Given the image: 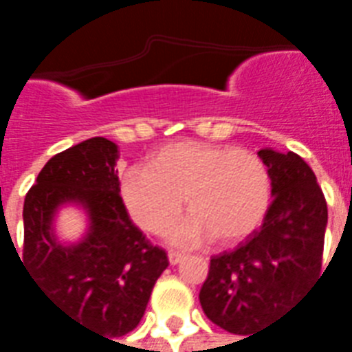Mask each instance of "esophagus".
Listing matches in <instances>:
<instances>
[{
    "mask_svg": "<svg viewBox=\"0 0 352 352\" xmlns=\"http://www.w3.org/2000/svg\"><path fill=\"white\" fill-rule=\"evenodd\" d=\"M168 258H169V264L175 265V264H181L184 260V254L183 252H177V251H169L168 252Z\"/></svg>",
    "mask_w": 352,
    "mask_h": 352,
    "instance_id": "34e87169",
    "label": "esophagus"
}]
</instances>
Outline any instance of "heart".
<instances>
[{
	"instance_id": "1",
	"label": "heart",
	"mask_w": 352,
	"mask_h": 352,
	"mask_svg": "<svg viewBox=\"0 0 352 352\" xmlns=\"http://www.w3.org/2000/svg\"><path fill=\"white\" fill-rule=\"evenodd\" d=\"M270 173L260 156L243 148L177 141L153 154L148 169L126 171L120 196L131 221L148 234H162L183 209L168 241L196 247L241 241L258 228L270 206Z\"/></svg>"
}]
</instances>
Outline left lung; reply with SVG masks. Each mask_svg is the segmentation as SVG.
I'll return each instance as SVG.
<instances>
[{"instance_id": "left-lung-1", "label": "left lung", "mask_w": 352, "mask_h": 352, "mask_svg": "<svg viewBox=\"0 0 352 352\" xmlns=\"http://www.w3.org/2000/svg\"><path fill=\"white\" fill-rule=\"evenodd\" d=\"M258 156L272 179L264 224L237 249L211 258L199 290L207 318L237 336L258 333L317 279L328 224L324 194L298 154L262 148Z\"/></svg>"}]
</instances>
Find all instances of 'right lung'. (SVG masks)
I'll return each instance as SVG.
<instances>
[{"instance_id": "right-lung-1", "label": "right lung", "mask_w": 352, "mask_h": 352, "mask_svg": "<svg viewBox=\"0 0 352 352\" xmlns=\"http://www.w3.org/2000/svg\"><path fill=\"white\" fill-rule=\"evenodd\" d=\"M116 160L113 141L87 139L52 156L24 199L22 262L34 283L64 315L107 340L139 324L169 264L166 251L130 221L118 194ZM64 205H79L89 217L87 234L77 244H62L54 234Z\"/></svg>"}]
</instances>
